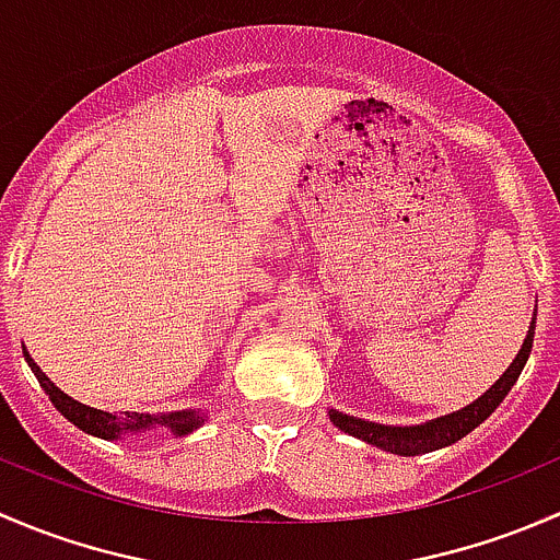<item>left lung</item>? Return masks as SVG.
Here are the masks:
<instances>
[{
	"mask_svg": "<svg viewBox=\"0 0 560 560\" xmlns=\"http://www.w3.org/2000/svg\"><path fill=\"white\" fill-rule=\"evenodd\" d=\"M534 330H536V314L534 319H530L528 336H525L521 352H517V358L512 360L510 369L501 374V380L495 382L488 393L479 395L477 400H471V404L463 406V409L453 411V415L436 417V420L422 422V425H380V422L360 420V417H349L343 415V411L330 409L332 425L341 428V431L349 433V436L363 439L365 444H374V447L387 450V453L404 455V457L425 455V453H433V450L450 447V444H455L457 439H463L466 433H471L474 428L482 425V422L493 415L495 406L506 398V393H510L512 385L517 382V376H521L525 360H528L530 354V347H534Z\"/></svg>",
	"mask_w": 560,
	"mask_h": 560,
	"instance_id": "1",
	"label": "left lung"
}]
</instances>
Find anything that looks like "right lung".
I'll list each match as a JSON object with an SVG mask.
<instances>
[{"label": "right lung", "instance_id": "1", "mask_svg": "<svg viewBox=\"0 0 560 560\" xmlns=\"http://www.w3.org/2000/svg\"><path fill=\"white\" fill-rule=\"evenodd\" d=\"M24 358L30 363V369L35 371L39 387L45 389V395L50 398V404L72 422L81 431L92 433V436L105 439V442H113V439L129 436V433H145V431H156V428H167L173 436H186L195 428H200L206 422V417L195 409L186 411H171V415H140V411H121V415H110V411L103 409H92L86 404H78L75 398H70L67 393H61L48 376L39 371V365L30 358V352L24 349Z\"/></svg>", "mask_w": 560, "mask_h": 560}]
</instances>
